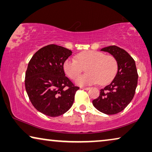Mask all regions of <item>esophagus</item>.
Wrapping results in <instances>:
<instances>
[{"label":"esophagus","mask_w":152,"mask_h":152,"mask_svg":"<svg viewBox=\"0 0 152 152\" xmlns=\"http://www.w3.org/2000/svg\"><path fill=\"white\" fill-rule=\"evenodd\" d=\"M81 88L83 89V90H86V91H88L90 89V88L89 87H81Z\"/></svg>","instance_id":"esophagus-1"}]
</instances>
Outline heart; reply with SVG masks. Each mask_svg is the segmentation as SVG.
Listing matches in <instances>:
<instances>
[{"instance_id": "b5f03b06", "label": "heart", "mask_w": 152, "mask_h": 152, "mask_svg": "<svg viewBox=\"0 0 152 152\" xmlns=\"http://www.w3.org/2000/svg\"><path fill=\"white\" fill-rule=\"evenodd\" d=\"M86 66L87 74L76 80V84L80 86H88L97 82L106 84L115 77L118 71V62L113 56L95 50L81 53L76 59L68 58L64 63V70L70 79L75 80L82 72V67Z\"/></svg>"}]
</instances>
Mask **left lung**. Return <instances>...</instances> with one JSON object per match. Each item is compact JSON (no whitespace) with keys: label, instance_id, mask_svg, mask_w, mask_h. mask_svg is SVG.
I'll return each mask as SVG.
<instances>
[{"label":"left lung","instance_id":"1","mask_svg":"<svg viewBox=\"0 0 152 152\" xmlns=\"http://www.w3.org/2000/svg\"><path fill=\"white\" fill-rule=\"evenodd\" d=\"M101 50L113 56L118 62V72L113 80L101 89L93 104L102 113L113 115L123 111L134 98L138 75L134 59L124 49L111 45Z\"/></svg>","mask_w":152,"mask_h":152}]
</instances>
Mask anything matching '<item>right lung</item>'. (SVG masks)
<instances>
[{"mask_svg": "<svg viewBox=\"0 0 152 152\" xmlns=\"http://www.w3.org/2000/svg\"><path fill=\"white\" fill-rule=\"evenodd\" d=\"M72 51L50 44L39 49L29 62L25 86L35 109L50 117L63 115L70 109L80 88L66 76L64 63Z\"/></svg>", "mask_w": 152, "mask_h": 152, "instance_id": "add662e5", "label": "right lung"}]
</instances>
